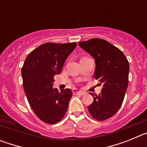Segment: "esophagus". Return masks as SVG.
Listing matches in <instances>:
<instances>
[{
	"label": "esophagus",
	"instance_id": "34e87169",
	"mask_svg": "<svg viewBox=\"0 0 147 147\" xmlns=\"http://www.w3.org/2000/svg\"><path fill=\"white\" fill-rule=\"evenodd\" d=\"M73 93H74V94H75V95H81V96L85 94V92L81 91V90H78V89H76V88L73 89Z\"/></svg>",
	"mask_w": 147,
	"mask_h": 147
}]
</instances>
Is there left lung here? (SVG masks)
I'll use <instances>...</instances> for the list:
<instances>
[{
  "instance_id": "8db88e82",
  "label": "left lung",
  "mask_w": 147,
  "mask_h": 147,
  "mask_svg": "<svg viewBox=\"0 0 147 147\" xmlns=\"http://www.w3.org/2000/svg\"><path fill=\"white\" fill-rule=\"evenodd\" d=\"M95 59L94 77L103 84L102 92L94 95L88 106L95 119L104 121L115 115L121 106L129 79V62L118 48L106 40L93 38L78 42Z\"/></svg>"
}]
</instances>
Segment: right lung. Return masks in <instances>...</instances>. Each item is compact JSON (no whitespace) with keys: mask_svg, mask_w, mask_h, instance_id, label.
Returning a JSON list of instances; mask_svg holds the SVG:
<instances>
[{"mask_svg":"<svg viewBox=\"0 0 147 147\" xmlns=\"http://www.w3.org/2000/svg\"><path fill=\"white\" fill-rule=\"evenodd\" d=\"M76 46V42L40 45L30 53L21 70L23 88L30 106L37 117L48 124L63 118L72 97L69 88H53L54 75L59 74L65 61Z\"/></svg>","mask_w":147,"mask_h":147,"instance_id":"add662e5","label":"right lung"}]
</instances>
